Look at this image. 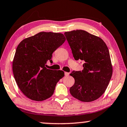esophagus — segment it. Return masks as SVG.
Returning a JSON list of instances; mask_svg holds the SVG:
<instances>
[{
  "mask_svg": "<svg viewBox=\"0 0 127 127\" xmlns=\"http://www.w3.org/2000/svg\"><path fill=\"white\" fill-rule=\"evenodd\" d=\"M69 75V73H67V72H65V76H68Z\"/></svg>",
  "mask_w": 127,
  "mask_h": 127,
  "instance_id": "1",
  "label": "esophagus"
}]
</instances>
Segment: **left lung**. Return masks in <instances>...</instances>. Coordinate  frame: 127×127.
Segmentation results:
<instances>
[{"label":"left lung","mask_w":127,"mask_h":127,"mask_svg":"<svg viewBox=\"0 0 127 127\" xmlns=\"http://www.w3.org/2000/svg\"><path fill=\"white\" fill-rule=\"evenodd\" d=\"M75 60H83V69L70 74L75 83L70 93L82 102L96 100L105 92L112 74L110 53L102 38L83 30L65 32Z\"/></svg>","instance_id":"obj_1"}]
</instances>
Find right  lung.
I'll return each instance as SVG.
<instances>
[{"label": "right lung", "instance_id": "right-lung-1", "mask_svg": "<svg viewBox=\"0 0 127 127\" xmlns=\"http://www.w3.org/2000/svg\"><path fill=\"white\" fill-rule=\"evenodd\" d=\"M66 38L60 33L41 32L18 45L13 60L14 78L20 90L31 100L42 101L53 94L57 83L64 77L62 70L46 67L52 54Z\"/></svg>", "mask_w": 127, "mask_h": 127}]
</instances>
